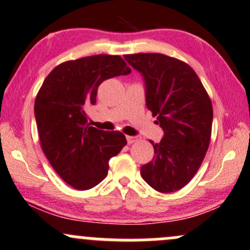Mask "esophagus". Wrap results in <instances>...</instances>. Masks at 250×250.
Wrapping results in <instances>:
<instances>
[{
  "label": "esophagus",
  "mask_w": 250,
  "mask_h": 250,
  "mask_svg": "<svg viewBox=\"0 0 250 250\" xmlns=\"http://www.w3.org/2000/svg\"><path fill=\"white\" fill-rule=\"evenodd\" d=\"M126 139H127V143L131 145V144H133L134 141H137L138 138L137 137H132V135H127V137H126Z\"/></svg>",
  "instance_id": "34e87169"
}]
</instances>
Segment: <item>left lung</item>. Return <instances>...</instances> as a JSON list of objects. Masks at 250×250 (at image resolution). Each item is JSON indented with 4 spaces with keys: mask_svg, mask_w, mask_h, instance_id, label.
<instances>
[{
    "mask_svg": "<svg viewBox=\"0 0 250 250\" xmlns=\"http://www.w3.org/2000/svg\"><path fill=\"white\" fill-rule=\"evenodd\" d=\"M141 73L146 105L156 117L163 138L154 158L140 168L153 189L168 193L186 187L198 170L211 140L213 110L197 74L183 61L160 53L125 55Z\"/></svg>",
    "mask_w": 250,
    "mask_h": 250,
    "instance_id": "8db88e82",
    "label": "left lung"
}]
</instances>
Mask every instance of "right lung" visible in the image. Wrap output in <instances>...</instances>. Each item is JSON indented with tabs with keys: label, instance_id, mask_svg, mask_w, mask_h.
<instances>
[{
	"label": "right lung",
	"instance_id": "1",
	"mask_svg": "<svg viewBox=\"0 0 250 250\" xmlns=\"http://www.w3.org/2000/svg\"><path fill=\"white\" fill-rule=\"evenodd\" d=\"M130 73L119 55H91L55 67L37 94L35 116L42 152L74 189L88 190L101 183L109 160L127 144L122 132L89 126L85 109L95 105L102 82Z\"/></svg>",
	"mask_w": 250,
	"mask_h": 250
}]
</instances>
